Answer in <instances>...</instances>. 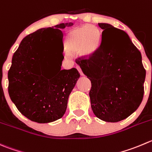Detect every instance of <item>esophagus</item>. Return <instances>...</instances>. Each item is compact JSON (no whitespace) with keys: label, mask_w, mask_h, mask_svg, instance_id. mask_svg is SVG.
<instances>
[{"label":"esophagus","mask_w":152,"mask_h":152,"mask_svg":"<svg viewBox=\"0 0 152 152\" xmlns=\"http://www.w3.org/2000/svg\"><path fill=\"white\" fill-rule=\"evenodd\" d=\"M76 68H77V70H79V73H80L81 75H82V76H83V73H82V69L80 68V67H76Z\"/></svg>","instance_id":"esophagus-1"}]
</instances>
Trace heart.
<instances>
[{
    "instance_id": "heart-1",
    "label": "heart",
    "mask_w": 152,
    "mask_h": 152,
    "mask_svg": "<svg viewBox=\"0 0 152 152\" xmlns=\"http://www.w3.org/2000/svg\"><path fill=\"white\" fill-rule=\"evenodd\" d=\"M99 39V30L96 26L86 25L70 31L65 42L66 49L68 52L82 50L85 53L90 52L96 48ZM85 46H89L86 48Z\"/></svg>"
}]
</instances>
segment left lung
Returning <instances> with one entry per match:
<instances>
[{
    "instance_id": "obj_1",
    "label": "left lung",
    "mask_w": 152,
    "mask_h": 152,
    "mask_svg": "<svg viewBox=\"0 0 152 152\" xmlns=\"http://www.w3.org/2000/svg\"><path fill=\"white\" fill-rule=\"evenodd\" d=\"M98 24L103 30L99 46L76 63L91 82L89 96L96 117L117 123L142 102L145 70L140 52L126 32L108 23Z\"/></svg>"
}]
</instances>
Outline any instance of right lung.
Here are the masks:
<instances>
[{
  "label": "right lung",
  "mask_w": 152,
  "mask_h": 152,
  "mask_svg": "<svg viewBox=\"0 0 152 152\" xmlns=\"http://www.w3.org/2000/svg\"><path fill=\"white\" fill-rule=\"evenodd\" d=\"M73 23L42 28L26 35L12 59L8 72L9 95L18 110L29 120L48 123L61 118L69 95L80 74L76 68H48L52 45L64 51L61 29ZM61 62L64 56L61 53Z\"/></svg>",
  "instance_id": "obj_1"
}]
</instances>
